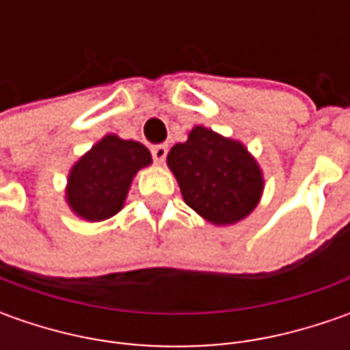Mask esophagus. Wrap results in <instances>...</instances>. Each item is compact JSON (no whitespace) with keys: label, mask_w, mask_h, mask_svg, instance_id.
I'll list each match as a JSON object with an SVG mask.
<instances>
[{"label":"esophagus","mask_w":350,"mask_h":350,"mask_svg":"<svg viewBox=\"0 0 350 350\" xmlns=\"http://www.w3.org/2000/svg\"><path fill=\"white\" fill-rule=\"evenodd\" d=\"M152 157H154L155 163H163L165 161V157H167V152L169 148L165 146V144H157V146H152Z\"/></svg>","instance_id":"34e87169"}]
</instances>
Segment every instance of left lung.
Wrapping results in <instances>:
<instances>
[{
  "label": "left lung",
  "instance_id": "left-lung-1",
  "mask_svg": "<svg viewBox=\"0 0 350 350\" xmlns=\"http://www.w3.org/2000/svg\"><path fill=\"white\" fill-rule=\"evenodd\" d=\"M185 202L212 224H234L257 206L261 171L247 150L212 130L196 126L167 155Z\"/></svg>",
  "mask_w": 350,
  "mask_h": 350
}]
</instances>
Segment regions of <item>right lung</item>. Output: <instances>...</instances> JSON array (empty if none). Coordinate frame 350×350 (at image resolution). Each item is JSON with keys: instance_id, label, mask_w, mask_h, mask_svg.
<instances>
[{"instance_id": "1", "label": "right lung", "mask_w": 350, "mask_h": 350, "mask_svg": "<svg viewBox=\"0 0 350 350\" xmlns=\"http://www.w3.org/2000/svg\"><path fill=\"white\" fill-rule=\"evenodd\" d=\"M150 161L152 155L138 142L105 136L70 173V206L89 222L115 216L122 208L134 173Z\"/></svg>"}]
</instances>
